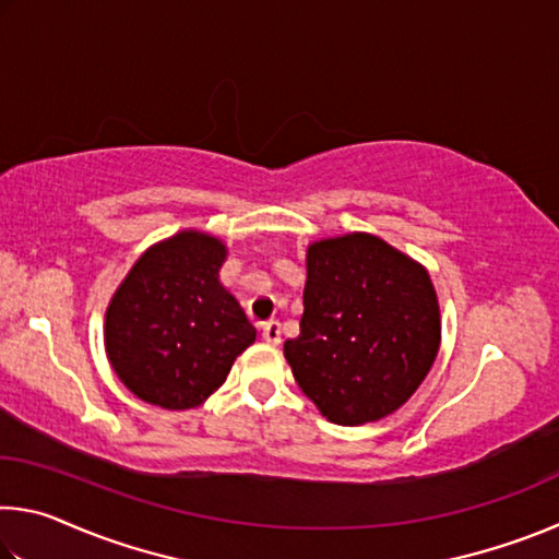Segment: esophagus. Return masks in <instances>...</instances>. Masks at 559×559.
Instances as JSON below:
<instances>
[{
  "label": "esophagus",
  "mask_w": 559,
  "mask_h": 559,
  "mask_svg": "<svg viewBox=\"0 0 559 559\" xmlns=\"http://www.w3.org/2000/svg\"><path fill=\"white\" fill-rule=\"evenodd\" d=\"M281 335H283V330H281L278 320H269V323L263 325V340H266V343L278 345L281 343Z\"/></svg>",
  "instance_id": "obj_1"
}]
</instances>
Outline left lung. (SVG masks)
<instances>
[{"mask_svg":"<svg viewBox=\"0 0 559 559\" xmlns=\"http://www.w3.org/2000/svg\"><path fill=\"white\" fill-rule=\"evenodd\" d=\"M306 263L300 335L283 345L302 394L340 427L396 412L441 343L427 269L359 231L310 243Z\"/></svg>","mask_w":559,"mask_h":559,"instance_id":"1","label":"left lung"}]
</instances>
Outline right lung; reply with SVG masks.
<instances>
[{"mask_svg":"<svg viewBox=\"0 0 559 559\" xmlns=\"http://www.w3.org/2000/svg\"><path fill=\"white\" fill-rule=\"evenodd\" d=\"M226 246L179 231L135 261L106 310V353L120 382L163 409L219 390L257 328L219 283Z\"/></svg>","mask_w":559,"mask_h":559,"instance_id":"1","label":"right lung"}]
</instances>
